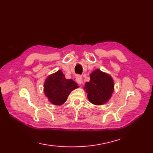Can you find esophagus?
Wrapping results in <instances>:
<instances>
[{
    "label": "esophagus",
    "instance_id": "esophagus-1",
    "mask_svg": "<svg viewBox=\"0 0 153 153\" xmlns=\"http://www.w3.org/2000/svg\"><path fill=\"white\" fill-rule=\"evenodd\" d=\"M76 80L78 84H81L82 83V76L80 75H77L76 77Z\"/></svg>",
    "mask_w": 153,
    "mask_h": 153
}]
</instances>
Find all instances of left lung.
<instances>
[{"instance_id":"obj_1","label":"left lung","mask_w":153,"mask_h":153,"mask_svg":"<svg viewBox=\"0 0 153 153\" xmlns=\"http://www.w3.org/2000/svg\"><path fill=\"white\" fill-rule=\"evenodd\" d=\"M114 88L112 78L99 69H96L90 74V80L85 83L84 88L89 100L95 105H102L108 101Z\"/></svg>"}]
</instances>
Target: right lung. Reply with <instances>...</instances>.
I'll return each instance as SVG.
<instances>
[{
	"label": "right lung",
	"mask_w": 153,
	"mask_h": 153,
	"mask_svg": "<svg viewBox=\"0 0 153 153\" xmlns=\"http://www.w3.org/2000/svg\"><path fill=\"white\" fill-rule=\"evenodd\" d=\"M79 88L72 79H66L61 70L48 76L44 83V92L48 100L54 105H62L73 89Z\"/></svg>",
	"instance_id": "obj_1"
}]
</instances>
